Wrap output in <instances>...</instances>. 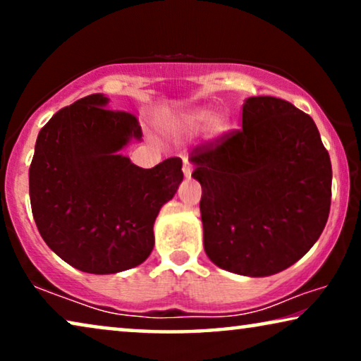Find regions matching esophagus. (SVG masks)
<instances>
[{
	"mask_svg": "<svg viewBox=\"0 0 361 361\" xmlns=\"http://www.w3.org/2000/svg\"><path fill=\"white\" fill-rule=\"evenodd\" d=\"M192 171H194V167H192V162L187 159V157H184V166H182V172H184V176L189 179V177L192 176Z\"/></svg>",
	"mask_w": 361,
	"mask_h": 361,
	"instance_id": "esophagus-1",
	"label": "esophagus"
}]
</instances>
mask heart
Returning a JSON list of instances; mask_svg holds the SVG:
<instances>
[{
	"label": "heart",
	"instance_id": "1",
	"mask_svg": "<svg viewBox=\"0 0 361 361\" xmlns=\"http://www.w3.org/2000/svg\"><path fill=\"white\" fill-rule=\"evenodd\" d=\"M172 126L184 135H194L209 126L212 133H220L224 130V120L219 116H214V111L209 108H195V110L185 111L182 115L176 116L172 120Z\"/></svg>",
	"mask_w": 361,
	"mask_h": 361
}]
</instances>
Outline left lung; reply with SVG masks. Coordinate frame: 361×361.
<instances>
[{"mask_svg":"<svg viewBox=\"0 0 361 361\" xmlns=\"http://www.w3.org/2000/svg\"><path fill=\"white\" fill-rule=\"evenodd\" d=\"M204 248L230 273L263 278L299 261L330 212L332 164L309 115L274 97L243 103V126L192 149Z\"/></svg>","mask_w":361,"mask_h":361,"instance_id":"1","label":"left lung"}]
</instances>
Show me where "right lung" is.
I'll use <instances>...</instances> for the list:
<instances>
[{
	"label": "right lung",
	"instance_id": "add662e5",
	"mask_svg": "<svg viewBox=\"0 0 361 361\" xmlns=\"http://www.w3.org/2000/svg\"><path fill=\"white\" fill-rule=\"evenodd\" d=\"M141 136L136 116L108 110L102 93L59 110L39 131L29 167L34 221L49 248L83 273L146 261L156 216L184 179L179 157L142 169L121 154Z\"/></svg>",
	"mask_w": 361,
	"mask_h": 361
}]
</instances>
